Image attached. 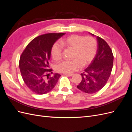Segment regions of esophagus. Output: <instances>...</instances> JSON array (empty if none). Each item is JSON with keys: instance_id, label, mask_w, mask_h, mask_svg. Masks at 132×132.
Returning a JSON list of instances; mask_svg holds the SVG:
<instances>
[{"instance_id": "1", "label": "esophagus", "mask_w": 132, "mask_h": 132, "mask_svg": "<svg viewBox=\"0 0 132 132\" xmlns=\"http://www.w3.org/2000/svg\"><path fill=\"white\" fill-rule=\"evenodd\" d=\"M65 75L67 76V77H71L73 75V74H64Z\"/></svg>"}]
</instances>
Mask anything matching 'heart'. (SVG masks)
Returning a JSON list of instances; mask_svg holds the SVG:
<instances>
[{
	"label": "heart",
	"mask_w": 132,
	"mask_h": 132,
	"mask_svg": "<svg viewBox=\"0 0 132 132\" xmlns=\"http://www.w3.org/2000/svg\"><path fill=\"white\" fill-rule=\"evenodd\" d=\"M61 45L74 49L72 60H64L58 63L55 66L57 72L63 74H71L80 69L82 64L86 65L93 61L96 53L97 43L91 36L83 37L73 35L61 41ZM62 47L55 43L51 50V55L55 61L62 57Z\"/></svg>",
	"instance_id": "obj_1"
}]
</instances>
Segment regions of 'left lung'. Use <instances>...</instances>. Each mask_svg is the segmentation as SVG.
Wrapping results in <instances>:
<instances>
[{
	"label": "left lung",
	"mask_w": 132,
	"mask_h": 132,
	"mask_svg": "<svg viewBox=\"0 0 132 132\" xmlns=\"http://www.w3.org/2000/svg\"><path fill=\"white\" fill-rule=\"evenodd\" d=\"M96 38V54L89 66L81 74L82 80L77 86L80 90L87 94L95 93L103 88L110 77L113 67V55L110 47L103 38L98 36Z\"/></svg>",
	"instance_id": "left-lung-1"
}]
</instances>
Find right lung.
<instances>
[{
  "mask_svg": "<svg viewBox=\"0 0 132 132\" xmlns=\"http://www.w3.org/2000/svg\"><path fill=\"white\" fill-rule=\"evenodd\" d=\"M64 33L47 34L33 39L20 58L19 68L23 80L28 88L39 95L52 90L61 75L52 74L49 68L51 50L54 43Z\"/></svg>",
  "mask_w": 132,
  "mask_h": 132,
  "instance_id": "1",
  "label": "right lung"
}]
</instances>
